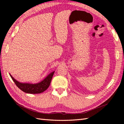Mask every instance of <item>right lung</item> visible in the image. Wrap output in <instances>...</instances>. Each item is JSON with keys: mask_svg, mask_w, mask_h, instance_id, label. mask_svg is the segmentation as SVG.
Here are the masks:
<instances>
[{"mask_svg": "<svg viewBox=\"0 0 124 124\" xmlns=\"http://www.w3.org/2000/svg\"><path fill=\"white\" fill-rule=\"evenodd\" d=\"M53 72L47 75V77L41 82L37 84H29V83H22L18 82L10 74L12 80L14 81L16 86L24 92L29 94H39L45 91L50 86L51 81L53 76Z\"/></svg>", "mask_w": 124, "mask_h": 124, "instance_id": "obj_1", "label": "right lung"}]
</instances>
